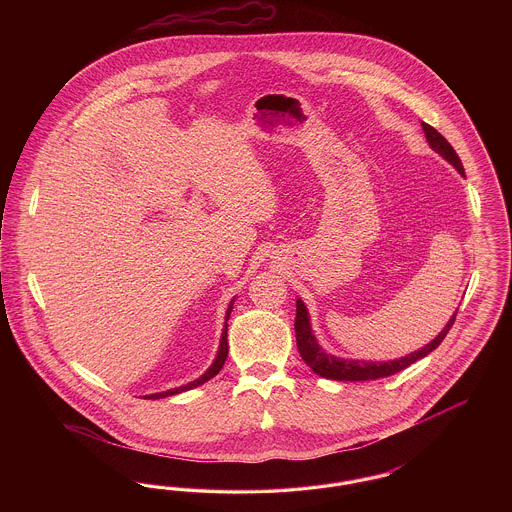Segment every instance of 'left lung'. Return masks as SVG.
<instances>
[{
	"label": "left lung",
	"mask_w": 512,
	"mask_h": 512,
	"mask_svg": "<svg viewBox=\"0 0 512 512\" xmlns=\"http://www.w3.org/2000/svg\"><path fill=\"white\" fill-rule=\"evenodd\" d=\"M422 130L426 134V140L430 147L439 153L449 165H453L459 174H464L463 163L457 155V151L453 146L439 134L438 130L426 122H422ZM457 317L455 315L449 318V322L445 324V328L439 332L438 336L430 343H426L424 347H420L418 351L409 353L401 359H393V361H363V359H343L326 353L320 343H318L313 328H311V318L309 311L305 307V303L301 299H297V313H295V340H297V349L303 357V361L311 366V370L322 376V378H330V380H340V382H365V380H378V378H386L399 370H405L407 366L413 365L416 361L424 359L426 355H430L443 338L447 336V332L451 330L453 322Z\"/></svg>",
	"instance_id": "1"
}]
</instances>
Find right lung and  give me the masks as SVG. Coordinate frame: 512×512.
Masks as SVG:
<instances>
[{"instance_id":"add662e5","label":"right lung","mask_w":512,"mask_h":512,"mask_svg":"<svg viewBox=\"0 0 512 512\" xmlns=\"http://www.w3.org/2000/svg\"><path fill=\"white\" fill-rule=\"evenodd\" d=\"M234 299H236V297H234ZM234 299L230 301V305H228V309H226V317H224V328H222V334H220L219 351H217V357H215L213 365L209 366V368L205 370V374H201V376H199L197 380H194V382H188L186 386H178V388H172V390L159 391V393H151V395H146L144 399H163V397L176 395V393H182V391L194 390V388H197V386L205 384L207 380H211L213 376H217V374H219L220 368H222L224 361H226V357H228V340H226V336H228V318H230L232 307H234Z\"/></svg>"}]
</instances>
